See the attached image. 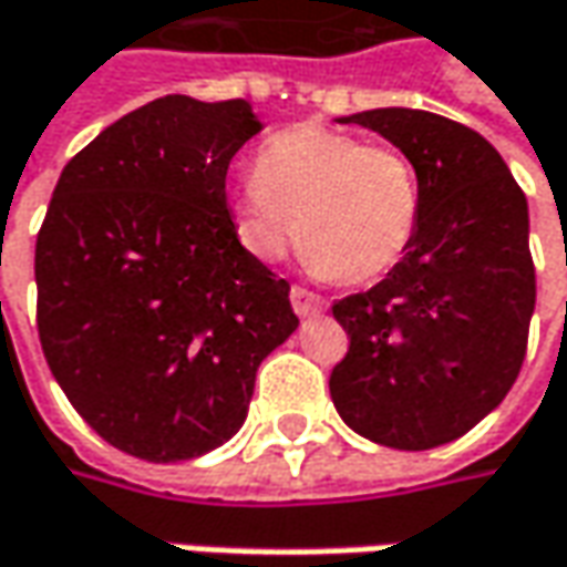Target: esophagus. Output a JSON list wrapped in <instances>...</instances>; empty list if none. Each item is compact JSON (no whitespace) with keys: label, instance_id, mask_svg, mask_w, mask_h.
Here are the masks:
<instances>
[{"label":"esophagus","instance_id":"esophagus-1","mask_svg":"<svg viewBox=\"0 0 567 567\" xmlns=\"http://www.w3.org/2000/svg\"><path fill=\"white\" fill-rule=\"evenodd\" d=\"M288 298H291V308H295L298 317H313V313H320V310H323V298H320V295H313V291H308V288H301V285H295Z\"/></svg>","mask_w":567,"mask_h":567}]
</instances>
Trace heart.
<instances>
[{"instance_id": "b5f03b06", "label": "heart", "mask_w": 567, "mask_h": 567, "mask_svg": "<svg viewBox=\"0 0 567 567\" xmlns=\"http://www.w3.org/2000/svg\"><path fill=\"white\" fill-rule=\"evenodd\" d=\"M231 212L240 244L257 259L285 257L301 237L317 276L361 285L409 254L422 184L400 148L305 123L259 148L257 177L235 186Z\"/></svg>"}]
</instances>
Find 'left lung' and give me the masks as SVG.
Listing matches in <instances>:
<instances>
[{
  "mask_svg": "<svg viewBox=\"0 0 567 567\" xmlns=\"http://www.w3.org/2000/svg\"><path fill=\"white\" fill-rule=\"evenodd\" d=\"M393 142L422 184L419 231L386 279L332 305L349 352L330 396L361 437L429 451L480 425L514 386L536 305L527 196L485 138L447 116H342Z\"/></svg>",
  "mask_w": 567,
  "mask_h": 567,
  "instance_id": "8db88e82",
  "label": "left lung"
}]
</instances>
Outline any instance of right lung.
Segmentation results:
<instances>
[{
  "label": "right lung",
  "mask_w": 567,
  "mask_h": 567,
  "mask_svg": "<svg viewBox=\"0 0 567 567\" xmlns=\"http://www.w3.org/2000/svg\"><path fill=\"white\" fill-rule=\"evenodd\" d=\"M259 130L240 97L167 94L62 167L34 250L40 346L123 454L177 463L221 447L259 361L298 330L288 282L240 247L225 196Z\"/></svg>",
  "instance_id": "right-lung-1"
}]
</instances>
